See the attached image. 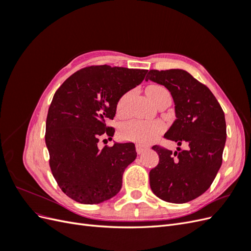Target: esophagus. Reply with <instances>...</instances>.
<instances>
[{"label": "esophagus", "instance_id": "esophagus-1", "mask_svg": "<svg viewBox=\"0 0 251 251\" xmlns=\"http://www.w3.org/2000/svg\"><path fill=\"white\" fill-rule=\"evenodd\" d=\"M149 148L147 146H143L141 143H137L136 144V151H137L138 154H142L143 151H146Z\"/></svg>", "mask_w": 251, "mask_h": 251}]
</instances>
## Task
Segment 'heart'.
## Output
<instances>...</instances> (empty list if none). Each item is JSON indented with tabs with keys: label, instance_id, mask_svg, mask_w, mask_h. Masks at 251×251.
Returning <instances> with one entry per match:
<instances>
[{
	"label": "heart",
	"instance_id": "b5f03b06",
	"mask_svg": "<svg viewBox=\"0 0 251 251\" xmlns=\"http://www.w3.org/2000/svg\"><path fill=\"white\" fill-rule=\"evenodd\" d=\"M147 93L151 100H155L161 94L169 93L164 87L151 85L148 88ZM128 94H125L120 98L117 104L118 113H123L126 109ZM163 124L159 120H133L126 124L120 130V134L125 139L134 140L140 143L148 144L156 139L157 136L163 131Z\"/></svg>",
	"mask_w": 251,
	"mask_h": 251
}]
</instances>
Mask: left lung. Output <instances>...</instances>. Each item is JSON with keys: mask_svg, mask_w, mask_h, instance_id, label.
Wrapping results in <instances>:
<instances>
[{"mask_svg": "<svg viewBox=\"0 0 251 251\" xmlns=\"http://www.w3.org/2000/svg\"><path fill=\"white\" fill-rule=\"evenodd\" d=\"M164 86L173 97L176 119L164 137L186 150L153 147L159 163L150 172L153 193L163 201L186 203L204 194L221 168L226 142L225 115L211 91L182 69L150 70L146 80Z\"/></svg>", "mask_w": 251, "mask_h": 251, "instance_id": "8db88e82", "label": "left lung"}]
</instances>
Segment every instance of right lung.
<instances>
[{"instance_id": "1", "label": "right lung", "mask_w": 251, "mask_h": 251, "mask_svg": "<svg viewBox=\"0 0 251 251\" xmlns=\"http://www.w3.org/2000/svg\"><path fill=\"white\" fill-rule=\"evenodd\" d=\"M148 70L91 66L66 79L53 96L46 121L50 168L62 191L74 201L98 204L116 196L126 166L137 156L132 142L98 148L113 127L119 100L137 87Z\"/></svg>"}]
</instances>
